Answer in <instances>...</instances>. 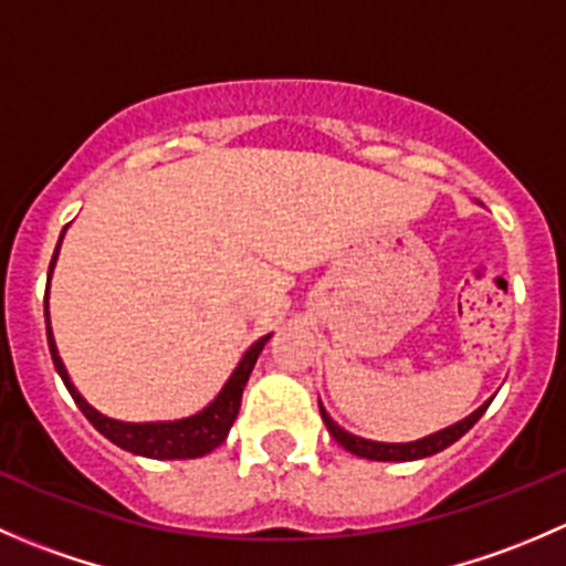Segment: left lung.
Segmentation results:
<instances>
[{
    "label": "left lung",
    "mask_w": 566,
    "mask_h": 566,
    "mask_svg": "<svg viewBox=\"0 0 566 566\" xmlns=\"http://www.w3.org/2000/svg\"><path fill=\"white\" fill-rule=\"evenodd\" d=\"M490 402H493V397H490L484 405H479V408L473 410L471 416H465L462 421H454V424L443 427V430L432 432V436H424V438H419V441H408V443H384V441H369V438L353 436V432L342 430V427L331 419L328 410L323 408V402H319V416H323L331 438H334L342 449H347L350 454H356V458L378 460V462H408V460L432 458V454L443 452V449L452 447L454 441H460V438L465 436V432L471 430L479 419H482V413L488 410Z\"/></svg>",
    "instance_id": "1"
}]
</instances>
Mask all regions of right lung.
Segmentation results:
<instances>
[{
    "instance_id": "right-lung-1",
    "label": "right lung",
    "mask_w": 566,
    "mask_h": 566,
    "mask_svg": "<svg viewBox=\"0 0 566 566\" xmlns=\"http://www.w3.org/2000/svg\"><path fill=\"white\" fill-rule=\"evenodd\" d=\"M67 230V227H65ZM65 230H62L60 243H56L54 256H51L49 265V284H51V273H54L56 256H60V247L62 238H65ZM45 336H49V350H51V361H54L56 373H60L62 384L65 389L71 391L73 402L78 405L84 416L90 419V424L101 432V436L108 438L114 447L125 449L130 454H139V458H150V460H193V458H205L213 449H219L221 443L227 441L230 436L232 424L238 419V410H241V397L243 389L249 384V375L254 369L256 358H260L262 347L265 342L271 339V334L260 336L254 345L249 347L247 353L241 356L238 367L232 369V375L227 378V384L221 386V391L205 405L199 413L186 416V419H172V421H119L112 419V416H104L101 410H95L87 399L78 394L76 386H73L71 375H67L65 364H62L60 350H56L54 334H51V319H49V287H45Z\"/></svg>"
}]
</instances>
